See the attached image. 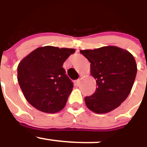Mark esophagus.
Returning <instances> with one entry per match:
<instances>
[{
    "label": "esophagus",
    "instance_id": "34e87169",
    "mask_svg": "<svg viewBox=\"0 0 147 147\" xmlns=\"http://www.w3.org/2000/svg\"><path fill=\"white\" fill-rule=\"evenodd\" d=\"M80 79H78V80H75V85H76L77 86H78L80 85Z\"/></svg>",
    "mask_w": 147,
    "mask_h": 147
}]
</instances>
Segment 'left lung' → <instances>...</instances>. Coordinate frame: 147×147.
Wrapping results in <instances>:
<instances>
[{
	"instance_id": "8db88e82",
	"label": "left lung",
	"mask_w": 147,
	"mask_h": 147,
	"mask_svg": "<svg viewBox=\"0 0 147 147\" xmlns=\"http://www.w3.org/2000/svg\"><path fill=\"white\" fill-rule=\"evenodd\" d=\"M80 52L91 63V75L97 85L94 93L84 99L87 108L96 113L118 108L130 93L136 79L137 65L133 55L116 46Z\"/></svg>"
}]
</instances>
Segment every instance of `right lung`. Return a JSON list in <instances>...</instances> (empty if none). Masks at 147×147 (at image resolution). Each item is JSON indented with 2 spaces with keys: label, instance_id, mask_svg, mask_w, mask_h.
<instances>
[{
  "label": "right lung",
  "instance_id": "right-lung-1",
  "mask_svg": "<svg viewBox=\"0 0 147 147\" xmlns=\"http://www.w3.org/2000/svg\"><path fill=\"white\" fill-rule=\"evenodd\" d=\"M75 49L45 46L20 62L18 80L25 97L42 112L55 113L66 105L73 83L62 66Z\"/></svg>",
  "mask_w": 147,
  "mask_h": 147
}]
</instances>
